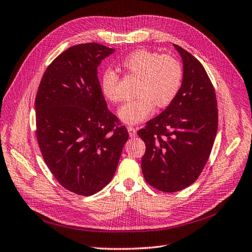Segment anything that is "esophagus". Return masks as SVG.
<instances>
[{
	"label": "esophagus",
	"instance_id": "1",
	"mask_svg": "<svg viewBox=\"0 0 252 252\" xmlns=\"http://www.w3.org/2000/svg\"><path fill=\"white\" fill-rule=\"evenodd\" d=\"M127 132H128V135L131 136V137H135L136 135H137V130L132 126H127Z\"/></svg>",
	"mask_w": 252,
	"mask_h": 252
}]
</instances>
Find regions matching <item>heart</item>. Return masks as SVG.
<instances>
[{
	"label": "heart",
	"mask_w": 252,
	"mask_h": 252,
	"mask_svg": "<svg viewBox=\"0 0 252 252\" xmlns=\"http://www.w3.org/2000/svg\"><path fill=\"white\" fill-rule=\"evenodd\" d=\"M125 68L139 78L135 99L122 104L119 119L127 125H137L153 114L158 107L169 105L178 94L183 82V67L175 58L148 49H138L127 55ZM100 88L106 99L117 102L120 99L119 77L113 69H106L100 79Z\"/></svg>",
	"instance_id": "heart-1"
}]
</instances>
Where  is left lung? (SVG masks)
<instances>
[{
    "label": "left lung",
    "instance_id": "8db88e82",
    "mask_svg": "<svg viewBox=\"0 0 252 252\" xmlns=\"http://www.w3.org/2000/svg\"><path fill=\"white\" fill-rule=\"evenodd\" d=\"M183 60V82L166 110L147 122L138 136L146 143L141 170L146 182L162 192H177L196 181L218 132V101L204 66L173 44Z\"/></svg>",
    "mask_w": 252,
    "mask_h": 252
}]
</instances>
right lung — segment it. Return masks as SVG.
I'll return each instance as SVG.
<instances>
[{
	"label": "right lung",
	"instance_id": "1",
	"mask_svg": "<svg viewBox=\"0 0 252 252\" xmlns=\"http://www.w3.org/2000/svg\"><path fill=\"white\" fill-rule=\"evenodd\" d=\"M114 53L98 43L71 46L49 64L35 96L40 151L58 183L90 196L111 182L128 138L107 110L97 76Z\"/></svg>",
	"mask_w": 252,
	"mask_h": 252
}]
</instances>
